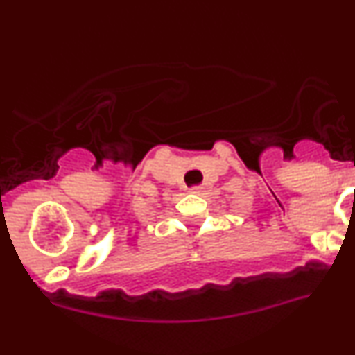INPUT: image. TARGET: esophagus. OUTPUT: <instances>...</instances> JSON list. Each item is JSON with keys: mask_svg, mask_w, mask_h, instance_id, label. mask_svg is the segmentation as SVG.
Listing matches in <instances>:
<instances>
[{"mask_svg": "<svg viewBox=\"0 0 355 355\" xmlns=\"http://www.w3.org/2000/svg\"><path fill=\"white\" fill-rule=\"evenodd\" d=\"M189 191H191V193H200L202 187L200 185H193V187H190Z\"/></svg>", "mask_w": 355, "mask_h": 355, "instance_id": "1", "label": "esophagus"}]
</instances>
